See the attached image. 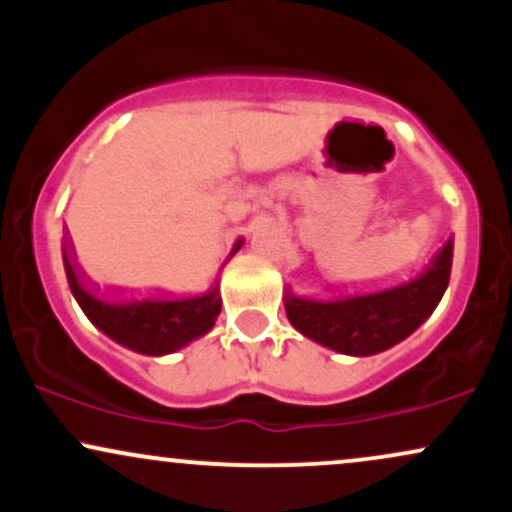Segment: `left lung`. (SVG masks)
Listing matches in <instances>:
<instances>
[{
    "instance_id": "left-lung-1",
    "label": "left lung",
    "mask_w": 512,
    "mask_h": 512,
    "mask_svg": "<svg viewBox=\"0 0 512 512\" xmlns=\"http://www.w3.org/2000/svg\"><path fill=\"white\" fill-rule=\"evenodd\" d=\"M452 238L414 276L373 291L334 298L286 296L291 325L313 342L351 356H370L409 337L436 310L450 281Z\"/></svg>"
}]
</instances>
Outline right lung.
I'll return each instance as SVG.
<instances>
[{
    "mask_svg": "<svg viewBox=\"0 0 512 512\" xmlns=\"http://www.w3.org/2000/svg\"><path fill=\"white\" fill-rule=\"evenodd\" d=\"M238 248L240 240L233 252ZM62 257L69 289L88 320L117 344L139 354H170L209 332L221 313L219 286L192 298H166L139 289H101L93 281H84L69 238H64Z\"/></svg>",
    "mask_w": 512,
    "mask_h": 512,
    "instance_id": "right-lung-1",
    "label": "right lung"
}]
</instances>
